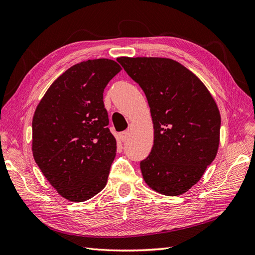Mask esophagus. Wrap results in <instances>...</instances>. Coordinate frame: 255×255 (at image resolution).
<instances>
[{
	"label": "esophagus",
	"instance_id": "34e87169",
	"mask_svg": "<svg viewBox=\"0 0 255 255\" xmlns=\"http://www.w3.org/2000/svg\"><path fill=\"white\" fill-rule=\"evenodd\" d=\"M119 138H120L121 141H126V140L128 139V130H126V132L120 133Z\"/></svg>",
	"mask_w": 255,
	"mask_h": 255
}]
</instances>
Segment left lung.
<instances>
[{
    "label": "left lung",
    "mask_w": 255,
    "mask_h": 255,
    "mask_svg": "<svg viewBox=\"0 0 255 255\" xmlns=\"http://www.w3.org/2000/svg\"><path fill=\"white\" fill-rule=\"evenodd\" d=\"M143 90L154 128L151 153L140 161L146 185L158 194L180 196L204 174L217 155L220 113L198 76L165 57H118Z\"/></svg>",
    "instance_id": "8db88e82"
}]
</instances>
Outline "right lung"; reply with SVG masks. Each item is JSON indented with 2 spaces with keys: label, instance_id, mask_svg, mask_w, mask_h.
Returning a JSON list of instances; mask_svg holds the SVG:
<instances>
[{
  "label": "right lung",
  "instance_id": "right-lung-1",
  "mask_svg": "<svg viewBox=\"0 0 255 255\" xmlns=\"http://www.w3.org/2000/svg\"><path fill=\"white\" fill-rule=\"evenodd\" d=\"M121 69L107 58L82 61L59 75L36 107L34 159L69 201H86L107 183L117 141L107 128L103 92Z\"/></svg>",
  "mask_w": 255,
  "mask_h": 255
}]
</instances>
